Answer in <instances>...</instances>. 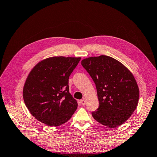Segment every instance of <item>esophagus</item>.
I'll use <instances>...</instances> for the list:
<instances>
[{"label":"esophagus","mask_w":157,"mask_h":157,"mask_svg":"<svg viewBox=\"0 0 157 157\" xmlns=\"http://www.w3.org/2000/svg\"><path fill=\"white\" fill-rule=\"evenodd\" d=\"M81 103L82 105H85V103H86L85 99H82V100H81Z\"/></svg>","instance_id":"1"}]
</instances>
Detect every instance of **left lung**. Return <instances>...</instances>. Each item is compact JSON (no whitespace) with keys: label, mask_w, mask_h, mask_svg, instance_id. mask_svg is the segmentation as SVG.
Instances as JSON below:
<instances>
[{"label":"left lung","mask_w":157,"mask_h":157,"mask_svg":"<svg viewBox=\"0 0 157 157\" xmlns=\"http://www.w3.org/2000/svg\"><path fill=\"white\" fill-rule=\"evenodd\" d=\"M81 64L96 85L99 106L94 119L111 128L121 126L136 108L139 89L132 73L120 62L101 55L89 57Z\"/></svg>","instance_id":"1"}]
</instances>
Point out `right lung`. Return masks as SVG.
Instances as JSON below:
<instances>
[{
    "label": "right lung",
    "mask_w": 157,
    "mask_h": 157,
    "mask_svg": "<svg viewBox=\"0 0 157 157\" xmlns=\"http://www.w3.org/2000/svg\"><path fill=\"white\" fill-rule=\"evenodd\" d=\"M80 60V57H50L31 70L23 96L27 109L38 121L56 127L71 119L78 104L69 93L68 78Z\"/></svg>",
    "instance_id": "1"
}]
</instances>
